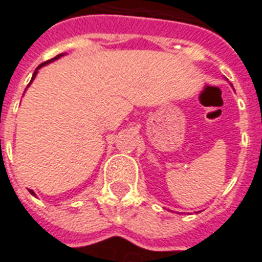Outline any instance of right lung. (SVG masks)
<instances>
[{
	"instance_id": "obj_1",
	"label": "right lung",
	"mask_w": 262,
	"mask_h": 262,
	"mask_svg": "<svg viewBox=\"0 0 262 262\" xmlns=\"http://www.w3.org/2000/svg\"><path fill=\"white\" fill-rule=\"evenodd\" d=\"M60 56H61V54H59V56H56V57H54V59H52V60H49V61H45V63H42V64L39 66V67H37L36 69V71H35V73H33V77H32V80H33V78H35V75L37 74V70L40 69V67H42V66H45V64H48V63H50V61H53V60H56V59H59ZM32 80H31V82H32ZM29 192L32 193V195H35V192H33V191H29Z\"/></svg>"
}]
</instances>
